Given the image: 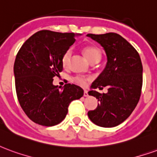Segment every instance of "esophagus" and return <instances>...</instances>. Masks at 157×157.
<instances>
[{
    "label": "esophagus",
    "mask_w": 157,
    "mask_h": 157,
    "mask_svg": "<svg viewBox=\"0 0 157 157\" xmlns=\"http://www.w3.org/2000/svg\"><path fill=\"white\" fill-rule=\"evenodd\" d=\"M88 92H87V91H85L84 92V97H88Z\"/></svg>",
    "instance_id": "esophagus-1"
}]
</instances>
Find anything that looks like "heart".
<instances>
[{
	"mask_svg": "<svg viewBox=\"0 0 157 157\" xmlns=\"http://www.w3.org/2000/svg\"><path fill=\"white\" fill-rule=\"evenodd\" d=\"M83 51H84L86 57L87 58V59L90 62L93 61V60H98L99 61L101 59V51L99 50V48H98L95 46H86L84 48ZM71 56V49H67L64 53V55L61 58L62 65L64 67H67L69 65ZM75 81L80 85L85 86L87 79L83 78V77H75Z\"/></svg>",
	"mask_w": 157,
	"mask_h": 157,
	"instance_id": "obj_1",
	"label": "heart"
}]
</instances>
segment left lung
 Instances as JSON below:
<instances>
[{"label": "left lung", "mask_w": 157, "mask_h": 157, "mask_svg": "<svg viewBox=\"0 0 157 157\" xmlns=\"http://www.w3.org/2000/svg\"><path fill=\"white\" fill-rule=\"evenodd\" d=\"M91 38L101 44L107 55V64L98 77L92 82L88 94L98 99L95 110L88 117L95 124L111 128L129 117L140 100L142 88L143 67L138 52L122 36L115 33L92 34ZM107 86L108 92L95 91Z\"/></svg>", "instance_id": "obj_1"}]
</instances>
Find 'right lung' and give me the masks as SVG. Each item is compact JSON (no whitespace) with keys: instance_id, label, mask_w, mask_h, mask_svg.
Masks as SVG:
<instances>
[{"instance_id":"1","label":"right lung","mask_w":157,"mask_h":157,"mask_svg":"<svg viewBox=\"0 0 157 157\" xmlns=\"http://www.w3.org/2000/svg\"><path fill=\"white\" fill-rule=\"evenodd\" d=\"M81 34L48 30L37 32L22 44L14 63L16 92L27 116L44 126L59 124L68 113L69 104L84 94L82 87L53 85L54 76L63 70L64 53Z\"/></svg>"}]
</instances>
